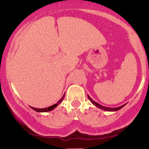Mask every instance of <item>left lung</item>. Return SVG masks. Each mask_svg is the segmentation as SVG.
I'll return each instance as SVG.
<instances>
[{"mask_svg":"<svg viewBox=\"0 0 149 149\" xmlns=\"http://www.w3.org/2000/svg\"><path fill=\"white\" fill-rule=\"evenodd\" d=\"M88 99H89V100H90V102H91L93 104H95V105L97 107L100 108V109H102V110L107 111H118V110H119V109H120L121 108L123 107L125 105V104H124V105L121 106V107H116V108H109V107H104V106H102V105H101V104H98V103H97L96 102H95V101H94V100H92V99L90 98V97L88 96Z\"/></svg>","mask_w":149,"mask_h":149,"instance_id":"obj_1","label":"left lung"}]
</instances>
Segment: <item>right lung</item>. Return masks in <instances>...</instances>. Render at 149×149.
Returning a JSON list of instances; mask_svg holds the SVG:
<instances>
[{"mask_svg":"<svg viewBox=\"0 0 149 149\" xmlns=\"http://www.w3.org/2000/svg\"><path fill=\"white\" fill-rule=\"evenodd\" d=\"M64 97H65V94H64V95H63L62 97H61L60 100L58 101L57 104H54V105L51 106V107H49L47 108H44V109H36V108H33V107H31V109H33L34 111H37V112H47V111H52V109H54V108L57 107V106L59 105V104H60L61 102H62L63 100H64Z\"/></svg>","mask_w":149,"mask_h":149,"instance_id":"right-lung-1","label":"right lung"}]
</instances>
